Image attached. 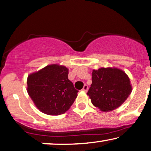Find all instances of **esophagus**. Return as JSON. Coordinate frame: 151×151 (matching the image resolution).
<instances>
[{"mask_svg": "<svg viewBox=\"0 0 151 151\" xmlns=\"http://www.w3.org/2000/svg\"><path fill=\"white\" fill-rule=\"evenodd\" d=\"M83 90L84 91H87V90H88V86H87V85H84V87L83 88Z\"/></svg>", "mask_w": 151, "mask_h": 151, "instance_id": "1", "label": "esophagus"}]
</instances>
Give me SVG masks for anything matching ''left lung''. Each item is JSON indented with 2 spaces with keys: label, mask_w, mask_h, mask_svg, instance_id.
Segmentation results:
<instances>
[{
  "label": "left lung",
  "mask_w": 151,
  "mask_h": 151,
  "mask_svg": "<svg viewBox=\"0 0 151 151\" xmlns=\"http://www.w3.org/2000/svg\"><path fill=\"white\" fill-rule=\"evenodd\" d=\"M132 91L130 79L116 68L93 70L92 84L87 94L95 107L103 111L114 110L124 103Z\"/></svg>",
  "instance_id": "8db88e82"
}]
</instances>
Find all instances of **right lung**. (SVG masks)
I'll list each match as a JSON object with an SVG mask.
<instances>
[{"label":"right lung","mask_w":151,"mask_h":151,"mask_svg":"<svg viewBox=\"0 0 151 151\" xmlns=\"http://www.w3.org/2000/svg\"><path fill=\"white\" fill-rule=\"evenodd\" d=\"M68 70L52 64L28 77V93L37 108L48 115L64 114L71 107L78 91L68 79Z\"/></svg>","instance_id":"1"}]
</instances>
